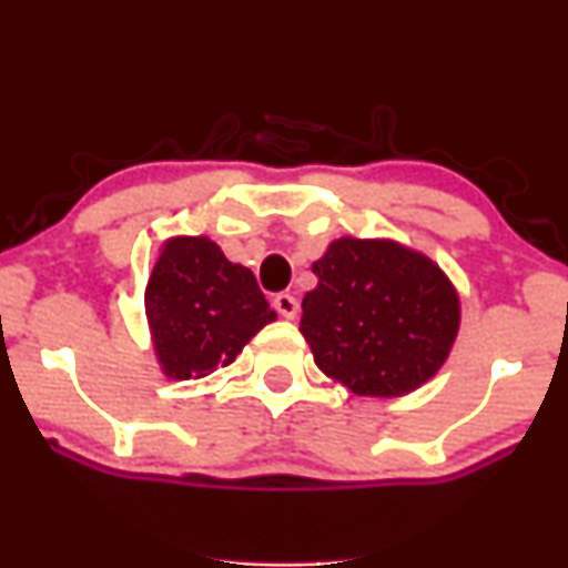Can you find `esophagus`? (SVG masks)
Listing matches in <instances>:
<instances>
[{
  "instance_id": "34e87169",
  "label": "esophagus",
  "mask_w": 568,
  "mask_h": 568,
  "mask_svg": "<svg viewBox=\"0 0 568 568\" xmlns=\"http://www.w3.org/2000/svg\"><path fill=\"white\" fill-rule=\"evenodd\" d=\"M272 306H275L277 315L285 317V321H293V317L298 315V302L291 293H277V296L272 298Z\"/></svg>"
}]
</instances>
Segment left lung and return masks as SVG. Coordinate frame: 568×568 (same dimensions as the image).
Listing matches in <instances>:
<instances>
[{"label": "left lung", "instance_id": "1", "mask_svg": "<svg viewBox=\"0 0 568 568\" xmlns=\"http://www.w3.org/2000/svg\"><path fill=\"white\" fill-rule=\"evenodd\" d=\"M302 336L328 379L403 397L438 374L459 334V293L425 253L395 240L338 237L312 264Z\"/></svg>", "mask_w": 568, "mask_h": 568}]
</instances>
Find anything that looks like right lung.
I'll use <instances>...</instances> for the list:
<instances>
[{
  "instance_id": "1",
  "label": "right lung",
  "mask_w": 568,
  "mask_h": 568,
  "mask_svg": "<svg viewBox=\"0 0 568 568\" xmlns=\"http://www.w3.org/2000/svg\"><path fill=\"white\" fill-rule=\"evenodd\" d=\"M143 306L162 374L175 382L230 366L277 317L253 272L232 264L205 234H179L162 243Z\"/></svg>"
}]
</instances>
